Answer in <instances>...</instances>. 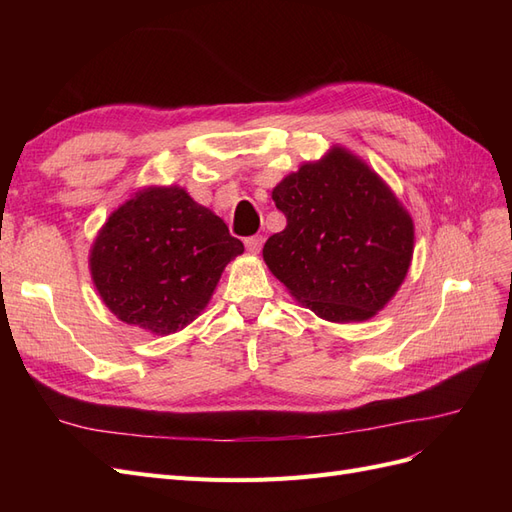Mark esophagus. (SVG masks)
<instances>
[{"instance_id":"obj_1","label":"esophagus","mask_w":512,"mask_h":512,"mask_svg":"<svg viewBox=\"0 0 512 512\" xmlns=\"http://www.w3.org/2000/svg\"><path fill=\"white\" fill-rule=\"evenodd\" d=\"M262 243H265V239H262L260 235H256V237H247V239H245V247H247V252L258 254V252L262 250Z\"/></svg>"}]
</instances>
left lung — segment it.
I'll return each instance as SVG.
<instances>
[{
    "label": "left lung",
    "mask_w": 512,
    "mask_h": 512,
    "mask_svg": "<svg viewBox=\"0 0 512 512\" xmlns=\"http://www.w3.org/2000/svg\"><path fill=\"white\" fill-rule=\"evenodd\" d=\"M286 228L265 243L267 267L324 320L376 316L406 280L414 224L374 170L344 147L273 188Z\"/></svg>",
    "instance_id": "obj_1"
}]
</instances>
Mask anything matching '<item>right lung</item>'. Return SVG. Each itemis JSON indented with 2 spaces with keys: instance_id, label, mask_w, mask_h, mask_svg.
<instances>
[{
  "instance_id": "obj_1",
  "label": "right lung",
  "mask_w": 512,
  "mask_h": 512,
  "mask_svg": "<svg viewBox=\"0 0 512 512\" xmlns=\"http://www.w3.org/2000/svg\"><path fill=\"white\" fill-rule=\"evenodd\" d=\"M243 243L179 185L138 190L100 228L89 252L91 280L126 324L170 335L207 307Z\"/></svg>"
}]
</instances>
